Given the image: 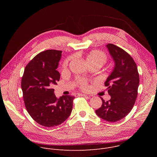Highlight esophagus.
<instances>
[{
	"label": "esophagus",
	"instance_id": "34e87169",
	"mask_svg": "<svg viewBox=\"0 0 157 157\" xmlns=\"http://www.w3.org/2000/svg\"><path fill=\"white\" fill-rule=\"evenodd\" d=\"M77 96H84V97L87 96L86 94H77Z\"/></svg>",
	"mask_w": 157,
	"mask_h": 157
}]
</instances>
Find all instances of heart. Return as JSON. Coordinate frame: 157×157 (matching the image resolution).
I'll use <instances>...</instances> for the list:
<instances>
[{
    "instance_id": "b5f03b06",
    "label": "heart",
    "mask_w": 157,
    "mask_h": 157,
    "mask_svg": "<svg viewBox=\"0 0 157 157\" xmlns=\"http://www.w3.org/2000/svg\"><path fill=\"white\" fill-rule=\"evenodd\" d=\"M86 59L89 64H91V63L98 64L102 66L107 61V57H106V55L101 51H93L87 55L86 57ZM66 64H67V62H65L64 63L63 66L66 67ZM79 81L83 88L87 87L86 83L84 81L79 79Z\"/></svg>"
}]
</instances>
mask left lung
Instances as JSON below:
<instances>
[{
	"mask_svg": "<svg viewBox=\"0 0 157 157\" xmlns=\"http://www.w3.org/2000/svg\"><path fill=\"white\" fill-rule=\"evenodd\" d=\"M114 61L113 71L107 78L105 86L111 98L96 110V114L110 122L124 118L131 111L137 96L139 75L137 66L131 56L115 44L105 46Z\"/></svg>",
	"mask_w": 157,
	"mask_h": 157,
	"instance_id": "left-lung-1",
	"label": "left lung"
}]
</instances>
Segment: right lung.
I'll use <instances>...</instances> for the list:
<instances>
[{"label":"right lung","instance_id":"1","mask_svg":"<svg viewBox=\"0 0 157 157\" xmlns=\"http://www.w3.org/2000/svg\"><path fill=\"white\" fill-rule=\"evenodd\" d=\"M61 51L48 50L36 55L25 67L21 87L25 107L32 119L41 125L52 127L70 116L75 98H57L52 87L57 84L60 74L56 70Z\"/></svg>","mask_w":157,"mask_h":157}]
</instances>
